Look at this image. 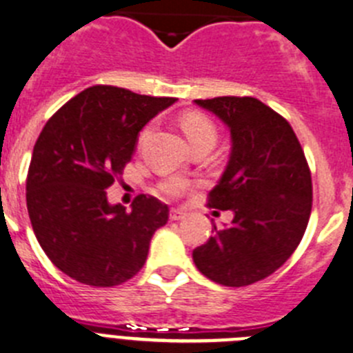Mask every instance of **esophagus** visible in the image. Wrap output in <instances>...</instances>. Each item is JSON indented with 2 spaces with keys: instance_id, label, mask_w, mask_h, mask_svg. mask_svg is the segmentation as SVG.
<instances>
[{
  "instance_id": "34e87169",
  "label": "esophagus",
  "mask_w": 353,
  "mask_h": 353,
  "mask_svg": "<svg viewBox=\"0 0 353 353\" xmlns=\"http://www.w3.org/2000/svg\"><path fill=\"white\" fill-rule=\"evenodd\" d=\"M184 218V212L181 209H170V220L177 221V220H183Z\"/></svg>"
}]
</instances>
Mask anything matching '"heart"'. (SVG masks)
I'll return each instance as SVG.
<instances>
[{
  "instance_id": "heart-1",
  "label": "heart",
  "mask_w": 353,
  "mask_h": 353,
  "mask_svg": "<svg viewBox=\"0 0 353 353\" xmlns=\"http://www.w3.org/2000/svg\"><path fill=\"white\" fill-rule=\"evenodd\" d=\"M181 128H183L184 135L188 139L190 145L202 144V142H211V144H214L216 135H218L214 123H212L208 116H204V114L200 112L184 114V116L181 117ZM149 133H151V126H145L141 132V137H139V142H141V144L149 137ZM184 188H186V183H184L183 179H177V177L167 179L165 183H161L160 186L161 192H163L165 195L170 196L179 195Z\"/></svg>"
}]
</instances>
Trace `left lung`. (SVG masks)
<instances>
[{"label":"left lung","instance_id":"8db88e82","mask_svg":"<svg viewBox=\"0 0 353 353\" xmlns=\"http://www.w3.org/2000/svg\"><path fill=\"white\" fill-rule=\"evenodd\" d=\"M228 126L232 151L208 205L232 211L234 220L193 250L205 278L246 287L271 276L290 259L311 214V172L283 116L252 97L195 100Z\"/></svg>","mask_w":353,"mask_h":353}]
</instances>
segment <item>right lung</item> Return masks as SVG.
Listing matches in <instances>:
<instances>
[{
  "label": "right lung",
  "instance_id": "1",
  "mask_svg": "<svg viewBox=\"0 0 353 353\" xmlns=\"http://www.w3.org/2000/svg\"><path fill=\"white\" fill-rule=\"evenodd\" d=\"M174 101L100 84L66 101L43 126L28 170V212L42 250L66 276L116 287L145 263L169 208L139 195L128 212L110 205L105 190L132 160L139 132Z\"/></svg>",
  "mask_w": 353,
  "mask_h": 353
}]
</instances>
